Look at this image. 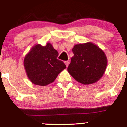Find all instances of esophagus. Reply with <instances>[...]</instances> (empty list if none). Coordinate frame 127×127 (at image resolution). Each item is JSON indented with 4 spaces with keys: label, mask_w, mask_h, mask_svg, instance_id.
Listing matches in <instances>:
<instances>
[{
    "label": "esophagus",
    "mask_w": 127,
    "mask_h": 127,
    "mask_svg": "<svg viewBox=\"0 0 127 127\" xmlns=\"http://www.w3.org/2000/svg\"><path fill=\"white\" fill-rule=\"evenodd\" d=\"M64 63H65V65H66V66L68 67V64H69V63H70L69 61H65V62Z\"/></svg>",
    "instance_id": "34e87169"
}]
</instances>
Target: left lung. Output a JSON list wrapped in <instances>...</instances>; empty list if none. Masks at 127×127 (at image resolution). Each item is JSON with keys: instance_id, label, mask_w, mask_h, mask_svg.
Returning a JSON list of instances; mask_svg holds the SVG:
<instances>
[{"instance_id": "1", "label": "left lung", "mask_w": 127, "mask_h": 127, "mask_svg": "<svg viewBox=\"0 0 127 127\" xmlns=\"http://www.w3.org/2000/svg\"><path fill=\"white\" fill-rule=\"evenodd\" d=\"M72 51L74 55L67 70L73 78L84 85L99 81L104 75L107 64L104 51L92 42L75 45Z\"/></svg>"}]
</instances>
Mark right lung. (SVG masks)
Returning a JSON list of instances; mask_svg holds the SVG:
<instances>
[{"instance_id": "obj_1", "label": "right lung", "mask_w": 127, "mask_h": 127, "mask_svg": "<svg viewBox=\"0 0 127 127\" xmlns=\"http://www.w3.org/2000/svg\"><path fill=\"white\" fill-rule=\"evenodd\" d=\"M57 51L50 43L45 46L35 45L26 54L24 66L26 75L33 84L46 86L55 81L59 74L66 68L63 62L57 59Z\"/></svg>"}]
</instances>
